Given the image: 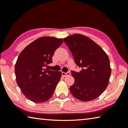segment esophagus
<instances>
[{
    "label": "esophagus",
    "mask_w": 128,
    "mask_h": 128,
    "mask_svg": "<svg viewBox=\"0 0 128 128\" xmlns=\"http://www.w3.org/2000/svg\"><path fill=\"white\" fill-rule=\"evenodd\" d=\"M70 75V73H69L68 72H62V75L63 77H66L67 76H68Z\"/></svg>",
    "instance_id": "34e87169"
}]
</instances>
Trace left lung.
<instances>
[{
	"label": "left lung",
	"instance_id": "1",
	"mask_svg": "<svg viewBox=\"0 0 128 128\" xmlns=\"http://www.w3.org/2000/svg\"><path fill=\"white\" fill-rule=\"evenodd\" d=\"M64 40L75 64L82 68L79 72L71 71L75 79L70 88L71 94L85 102L98 98L108 86L111 76L108 56L101 47L83 35L74 34Z\"/></svg>",
	"mask_w": 128,
	"mask_h": 128
}]
</instances>
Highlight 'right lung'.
<instances>
[{
	"mask_svg": "<svg viewBox=\"0 0 128 128\" xmlns=\"http://www.w3.org/2000/svg\"><path fill=\"white\" fill-rule=\"evenodd\" d=\"M63 42L54 37L40 38L26 46L18 57L14 68L17 83L31 101L44 102L52 96L62 72L44 68L52 62L54 53Z\"/></svg>",
	"mask_w": 128,
	"mask_h": 128,
	"instance_id": "obj_1",
	"label": "right lung"
}]
</instances>
